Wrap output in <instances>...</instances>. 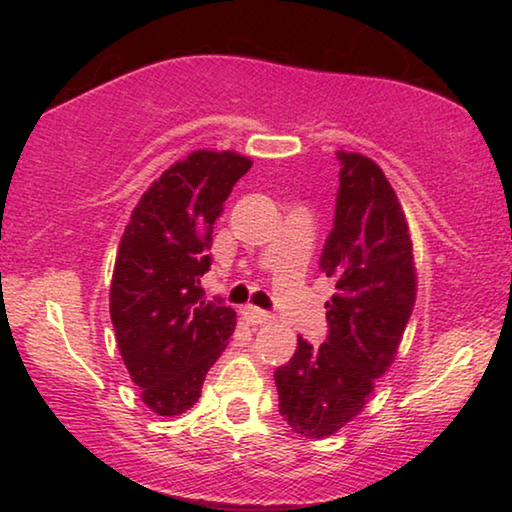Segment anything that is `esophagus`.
Instances as JSON below:
<instances>
[{
  "label": "esophagus",
  "instance_id": "esophagus-1",
  "mask_svg": "<svg viewBox=\"0 0 512 512\" xmlns=\"http://www.w3.org/2000/svg\"><path fill=\"white\" fill-rule=\"evenodd\" d=\"M244 318L248 320L250 325H264V323H268V320H271L273 316L268 314V311H264V309H259V307H244Z\"/></svg>",
  "mask_w": 512,
  "mask_h": 512
}]
</instances>
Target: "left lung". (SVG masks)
Listing matches in <instances>:
<instances>
[{
  "instance_id": "8db88e82",
  "label": "left lung",
  "mask_w": 512,
  "mask_h": 512,
  "mask_svg": "<svg viewBox=\"0 0 512 512\" xmlns=\"http://www.w3.org/2000/svg\"><path fill=\"white\" fill-rule=\"evenodd\" d=\"M334 228L320 271L336 280L327 307V339L298 336L289 363L275 370L280 415L305 438L345 427L391 366L415 305L409 223L384 171L361 153L339 151Z\"/></svg>"
}]
</instances>
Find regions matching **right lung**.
I'll return each instance as SVG.
<instances>
[{
  "label": "right lung",
  "instance_id": "obj_1",
  "mask_svg": "<svg viewBox=\"0 0 512 512\" xmlns=\"http://www.w3.org/2000/svg\"><path fill=\"white\" fill-rule=\"evenodd\" d=\"M253 167L232 151H194L146 189L119 241L110 284L117 345L153 413L178 415L201 397L207 370L235 332V309L205 300L214 221Z\"/></svg>",
  "mask_w": 512,
  "mask_h": 512
}]
</instances>
